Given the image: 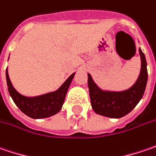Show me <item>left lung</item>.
<instances>
[{"label":"left lung","mask_w":156,"mask_h":156,"mask_svg":"<svg viewBox=\"0 0 156 156\" xmlns=\"http://www.w3.org/2000/svg\"><path fill=\"white\" fill-rule=\"evenodd\" d=\"M140 57V71L135 83L124 91L103 90L88 73V87L93 111L108 118L119 119L126 115L137 105L141 99L147 82V61L144 53L139 48Z\"/></svg>","instance_id":"left-lung-1"}]
</instances>
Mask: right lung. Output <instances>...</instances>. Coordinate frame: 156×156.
I'll use <instances>...</instances> for the list:
<instances>
[{
	"mask_svg": "<svg viewBox=\"0 0 156 156\" xmlns=\"http://www.w3.org/2000/svg\"><path fill=\"white\" fill-rule=\"evenodd\" d=\"M74 75L75 72L72 73L65 80V83L56 91L36 97H26L15 89L9 76L8 68L6 70L7 85L9 95L18 108L24 114L32 119L48 118L57 114L62 109L66 93L74 78Z\"/></svg>",
	"mask_w": 156,
	"mask_h": 156,
	"instance_id": "add662e5",
	"label": "right lung"
}]
</instances>
